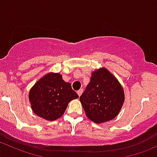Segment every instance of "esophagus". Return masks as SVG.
I'll list each match as a JSON object with an SVG mask.
<instances>
[{"instance_id":"1","label":"esophagus","mask_w":157,"mask_h":157,"mask_svg":"<svg viewBox=\"0 0 157 157\" xmlns=\"http://www.w3.org/2000/svg\"><path fill=\"white\" fill-rule=\"evenodd\" d=\"M82 93H83V90H82V89H80V90H79L78 91H77V95H78L79 96H81Z\"/></svg>"}]
</instances>
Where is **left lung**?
I'll list each match as a JSON object with an SVG mask.
<instances>
[{"mask_svg": "<svg viewBox=\"0 0 157 157\" xmlns=\"http://www.w3.org/2000/svg\"><path fill=\"white\" fill-rule=\"evenodd\" d=\"M80 101L86 116L94 122H106L118 115L124 101L118 80L105 67L92 73L90 83Z\"/></svg>", "mask_w": 157, "mask_h": 157, "instance_id": "1", "label": "left lung"}]
</instances>
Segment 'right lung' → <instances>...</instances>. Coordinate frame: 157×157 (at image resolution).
Instances as JSON below:
<instances>
[{
    "label": "right lung",
    "mask_w": 157,
    "mask_h": 157,
    "mask_svg": "<svg viewBox=\"0 0 157 157\" xmlns=\"http://www.w3.org/2000/svg\"><path fill=\"white\" fill-rule=\"evenodd\" d=\"M79 96L60 74L48 73L31 88L29 99L33 112L48 121L61 117L71 100Z\"/></svg>",
    "instance_id": "add662e5"
}]
</instances>
